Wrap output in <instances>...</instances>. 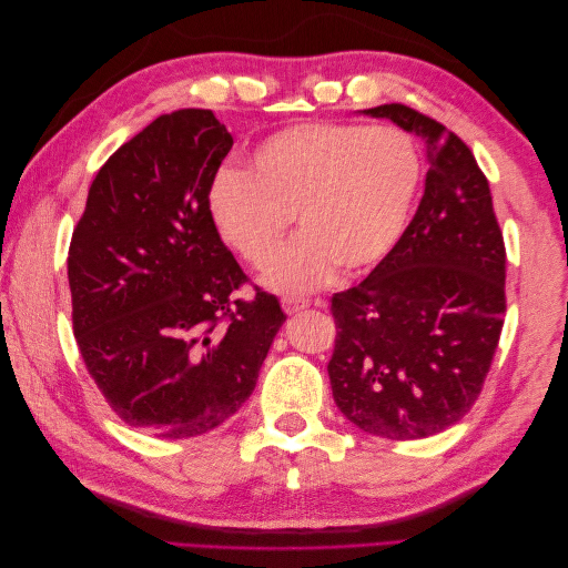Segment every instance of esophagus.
I'll list each match as a JSON object with an SVG mask.
<instances>
[{"label":"esophagus","mask_w":568,"mask_h":568,"mask_svg":"<svg viewBox=\"0 0 568 568\" xmlns=\"http://www.w3.org/2000/svg\"><path fill=\"white\" fill-rule=\"evenodd\" d=\"M307 305H311V303H307L305 298H282V307H284L286 315H296V313L305 311Z\"/></svg>","instance_id":"34e87169"}]
</instances>
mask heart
Returning a JSON list of instances; mask_svg holds the SVG:
<instances>
[{
	"instance_id": "1",
	"label": "heart",
	"mask_w": 568,
	"mask_h": 568,
	"mask_svg": "<svg viewBox=\"0 0 568 568\" xmlns=\"http://www.w3.org/2000/svg\"><path fill=\"white\" fill-rule=\"evenodd\" d=\"M422 156L400 128L305 123L270 134L251 170L222 168L209 189L220 236L255 267L301 234L265 274L280 294H311L338 267L363 274L398 246L422 186Z\"/></svg>"
}]
</instances>
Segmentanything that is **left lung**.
Returning a JSON list of instances; mask_svg holds the SVG:
<instances>
[{
    "label": "left lung",
    "instance_id": "obj_1",
    "mask_svg": "<svg viewBox=\"0 0 568 568\" xmlns=\"http://www.w3.org/2000/svg\"><path fill=\"white\" fill-rule=\"evenodd\" d=\"M386 118L426 146L419 209L365 282L332 298L334 403L363 432L417 440L471 409L503 332L505 242L486 175L457 134L415 109Z\"/></svg>",
    "mask_w": 568,
    "mask_h": 568
}]
</instances>
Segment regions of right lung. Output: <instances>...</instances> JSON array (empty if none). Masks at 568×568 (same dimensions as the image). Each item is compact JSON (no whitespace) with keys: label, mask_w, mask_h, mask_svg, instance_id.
I'll use <instances>...</instances> for the list:
<instances>
[{"label":"right lung","mask_w":568,"mask_h":568,"mask_svg":"<svg viewBox=\"0 0 568 568\" xmlns=\"http://www.w3.org/2000/svg\"><path fill=\"white\" fill-rule=\"evenodd\" d=\"M232 144L213 111L156 118L101 165L68 251L84 365L120 419L159 438L230 419L286 320L261 288L232 298L246 274L209 211Z\"/></svg>","instance_id":"1"}]
</instances>
